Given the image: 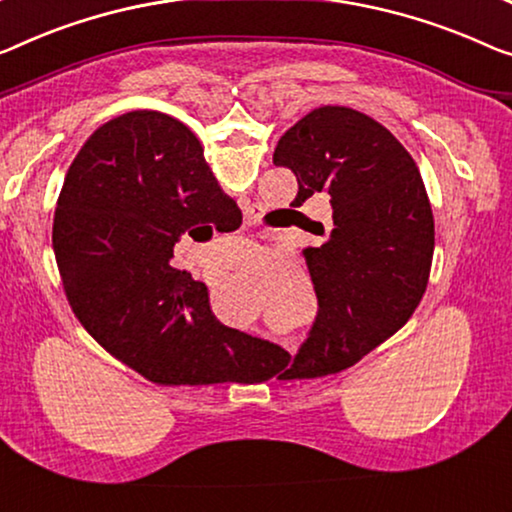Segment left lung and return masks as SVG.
<instances>
[{
  "label": "left lung",
  "mask_w": 512,
  "mask_h": 512,
  "mask_svg": "<svg viewBox=\"0 0 512 512\" xmlns=\"http://www.w3.org/2000/svg\"><path fill=\"white\" fill-rule=\"evenodd\" d=\"M273 163L299 181L296 207L331 197L333 225L303 257L319 312L278 379H315L352 368L407 324L434 255V218L421 172L388 128L368 114L324 105L285 131Z\"/></svg>",
  "instance_id": "8db88e82"
}]
</instances>
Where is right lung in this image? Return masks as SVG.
Instances as JSON below:
<instances>
[{
    "mask_svg": "<svg viewBox=\"0 0 512 512\" xmlns=\"http://www.w3.org/2000/svg\"><path fill=\"white\" fill-rule=\"evenodd\" d=\"M195 133L170 114L135 110L82 144L61 186L52 250L85 331L158 386L266 381L285 352L220 324L209 289L170 266L183 232L236 230Z\"/></svg>",
    "mask_w": 512,
    "mask_h": 512,
    "instance_id": "1",
    "label": "right lung"
}]
</instances>
